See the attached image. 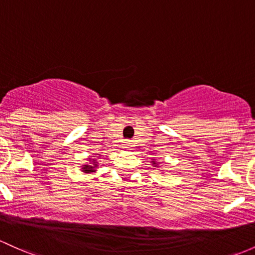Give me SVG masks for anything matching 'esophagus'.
Here are the masks:
<instances>
[{"mask_svg": "<svg viewBox=\"0 0 255 255\" xmlns=\"http://www.w3.org/2000/svg\"><path fill=\"white\" fill-rule=\"evenodd\" d=\"M130 146H132V141H130V140L126 141V145H125L126 149H130Z\"/></svg>", "mask_w": 255, "mask_h": 255, "instance_id": "obj_1", "label": "esophagus"}]
</instances>
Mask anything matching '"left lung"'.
<instances>
[{
  "instance_id": "left-lung-1",
  "label": "left lung",
  "mask_w": 255,
  "mask_h": 255,
  "mask_svg": "<svg viewBox=\"0 0 255 255\" xmlns=\"http://www.w3.org/2000/svg\"><path fill=\"white\" fill-rule=\"evenodd\" d=\"M152 163H153V166H155V164H156V162H155V161H152Z\"/></svg>"
}]
</instances>
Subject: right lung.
Segmentation results:
<instances>
[{
  "mask_svg": "<svg viewBox=\"0 0 255 255\" xmlns=\"http://www.w3.org/2000/svg\"><path fill=\"white\" fill-rule=\"evenodd\" d=\"M93 161H96V159H93ZM98 166L97 164V162H93V166H89V164H85V166L82 167V170L85 173H91V172H94V168H96V167Z\"/></svg>",
  "mask_w": 255,
  "mask_h": 255,
  "instance_id": "right-lung-1",
  "label": "right lung"
}]
</instances>
